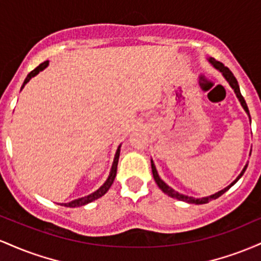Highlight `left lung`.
<instances>
[{
	"label": "left lung",
	"mask_w": 261,
	"mask_h": 261,
	"mask_svg": "<svg viewBox=\"0 0 261 261\" xmlns=\"http://www.w3.org/2000/svg\"><path fill=\"white\" fill-rule=\"evenodd\" d=\"M207 60H208L210 64L214 66V67L216 68L217 71H220V72L222 73V76L224 77V80H226L227 82L229 83V86L232 87V89H233V91H234V93H236L237 98H238V100L241 101V106L243 107V109L245 110V113L248 114V116H249V120H250L249 109H248L247 103H245L243 95H242L241 89H239V85H238V82H237L236 77L233 76L232 72H230L229 68L226 67V66H224V65L222 64V62L216 61V60H215L214 58H210V59H207ZM151 166H152V174H153L154 180H155V182H157V185H158V187H160V189H161L162 191H163L164 194H167V195H168V196L173 197V199L180 200V201H184V202H188V203H195V205H202V203H207V202L211 201V200L217 199V197H220L221 195H222V194L226 193V191L228 190V189H229L230 187H233V185H234L236 182L238 181L239 179L242 178V175L244 174L245 169H247V167H248V163L244 166V168H243V170H242V172H241V174L237 176V178H236L234 180H233L232 182H230L228 187H226L224 189H222V190H220V191H218V193H215V194H212V195L205 196V197H193V196H188V195H184V194L178 193V191H175L174 189H172V188L169 187V185H167L166 182L162 180L161 176L158 175V172H157V169H155V166H154L153 161H152V160H151Z\"/></svg>",
	"instance_id": "8db88e82"
}]
</instances>
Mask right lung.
<instances>
[{"label": "right lung", "instance_id": "add662e5", "mask_svg": "<svg viewBox=\"0 0 261 261\" xmlns=\"http://www.w3.org/2000/svg\"><path fill=\"white\" fill-rule=\"evenodd\" d=\"M49 66V61H44L43 64H40L38 66L37 68H34V70L32 71L31 73H28V76H27V79L24 80V82H23V86L22 88H20V91H22L23 88H24V86L27 83L31 81L33 77L37 76L39 72H41V71L45 70V68ZM120 147L121 145H119L118 149H116V153H115V157H114V161H113V164H112V169H110V173H109V176H108V179L106 180L101 187L98 189V190H95L94 193L89 194V195H87L85 197H80V199H76V200H72L71 202H67V203H60L61 206H66V207H79V206H85L87 203L94 201V200L99 199L104 195V194L107 193L108 190H109L110 187H112V184L114 182V179H115L116 176V169H118V162H119V155H120Z\"/></svg>", "mask_w": 261, "mask_h": 261}]
</instances>
